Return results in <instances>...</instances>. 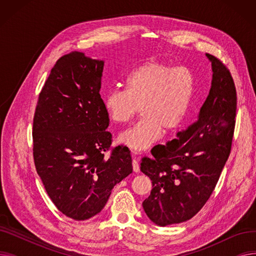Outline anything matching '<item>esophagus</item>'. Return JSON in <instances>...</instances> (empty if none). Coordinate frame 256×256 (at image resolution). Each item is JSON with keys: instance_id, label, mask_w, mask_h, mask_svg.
Listing matches in <instances>:
<instances>
[{"instance_id": "1", "label": "esophagus", "mask_w": 256, "mask_h": 256, "mask_svg": "<svg viewBox=\"0 0 256 256\" xmlns=\"http://www.w3.org/2000/svg\"><path fill=\"white\" fill-rule=\"evenodd\" d=\"M132 152V156H134V158H132V170L134 172H139L140 171V166H139V163H138V160H137V154L138 152Z\"/></svg>"}]
</instances>
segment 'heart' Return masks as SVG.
<instances>
[{"mask_svg": "<svg viewBox=\"0 0 256 256\" xmlns=\"http://www.w3.org/2000/svg\"><path fill=\"white\" fill-rule=\"evenodd\" d=\"M196 92L194 72L186 66L152 59L136 67L128 76L126 89L112 88L104 96L108 117L126 124L141 108L139 122L124 132L118 141L141 152L156 143L164 128L176 132L189 116Z\"/></svg>", "mask_w": 256, "mask_h": 256, "instance_id": "1", "label": "heart"}]
</instances>
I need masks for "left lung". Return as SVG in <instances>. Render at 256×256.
I'll return each mask as SVG.
<instances>
[{
    "mask_svg": "<svg viewBox=\"0 0 256 256\" xmlns=\"http://www.w3.org/2000/svg\"><path fill=\"white\" fill-rule=\"evenodd\" d=\"M208 96L197 120L178 132V139L144 156L141 171L152 182L143 208L154 224L190 220L202 208L230 156L236 114V90L227 67L214 56Z\"/></svg>",
    "mask_w": 256,
    "mask_h": 256,
    "instance_id": "1",
    "label": "left lung"
}]
</instances>
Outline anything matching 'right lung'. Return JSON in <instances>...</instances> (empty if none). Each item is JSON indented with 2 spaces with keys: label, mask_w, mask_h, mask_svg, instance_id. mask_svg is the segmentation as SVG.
<instances>
[{
  "label": "right lung",
  "mask_w": 256,
  "mask_h": 256,
  "mask_svg": "<svg viewBox=\"0 0 256 256\" xmlns=\"http://www.w3.org/2000/svg\"><path fill=\"white\" fill-rule=\"evenodd\" d=\"M104 61L72 52L50 70L33 120L36 171L57 208L76 221L98 214L112 189L132 172L130 152L109 156L110 119L100 98Z\"/></svg>",
  "instance_id": "1"
}]
</instances>
